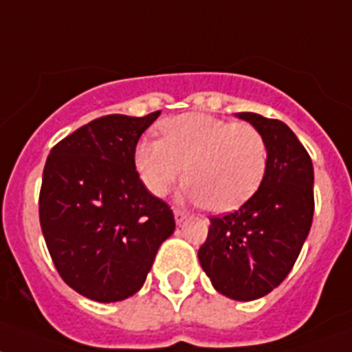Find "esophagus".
Wrapping results in <instances>:
<instances>
[{
    "mask_svg": "<svg viewBox=\"0 0 352 352\" xmlns=\"http://www.w3.org/2000/svg\"><path fill=\"white\" fill-rule=\"evenodd\" d=\"M185 219H187V214L183 210H178V208H174V221L178 223V225H182Z\"/></svg>",
    "mask_w": 352,
    "mask_h": 352,
    "instance_id": "34e87169",
    "label": "esophagus"
}]
</instances>
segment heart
Returning <instances> with one entry per match:
<instances>
[{
    "instance_id": "b5f03b06",
    "label": "heart",
    "mask_w": 352,
    "mask_h": 352,
    "mask_svg": "<svg viewBox=\"0 0 352 352\" xmlns=\"http://www.w3.org/2000/svg\"><path fill=\"white\" fill-rule=\"evenodd\" d=\"M162 140L144 138L135 147V167L155 196L169 192L185 173V196L216 212L243 207L266 174L268 147L248 124L185 113L162 122Z\"/></svg>"
}]
</instances>
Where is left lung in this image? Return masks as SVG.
Listing matches in <instances>:
<instances>
[{
  "label": "left lung",
  "instance_id": "1",
  "mask_svg": "<svg viewBox=\"0 0 352 352\" xmlns=\"http://www.w3.org/2000/svg\"><path fill=\"white\" fill-rule=\"evenodd\" d=\"M263 135L266 174L239 210L212 217L197 257L212 286L232 300L268 295L292 272L313 221L311 158L289 127L257 113H235Z\"/></svg>",
  "mask_w": 352,
  "mask_h": 352
}]
</instances>
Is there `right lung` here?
Segmentation results:
<instances>
[{"mask_svg": "<svg viewBox=\"0 0 352 352\" xmlns=\"http://www.w3.org/2000/svg\"><path fill=\"white\" fill-rule=\"evenodd\" d=\"M107 115L50 151L39 194L41 230L66 284L95 302H118L144 286L173 235V210L135 167L142 133L160 117Z\"/></svg>", "mask_w": 352, "mask_h": 352, "instance_id": "obj_1", "label": "right lung"}]
</instances>
